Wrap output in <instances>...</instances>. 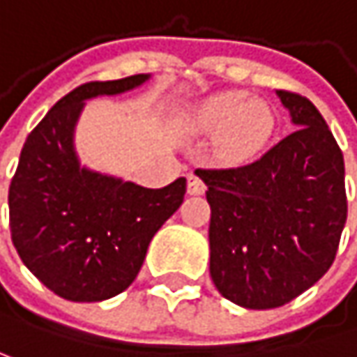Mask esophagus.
Wrapping results in <instances>:
<instances>
[{"instance_id": "esophagus-1", "label": "esophagus", "mask_w": 357, "mask_h": 357, "mask_svg": "<svg viewBox=\"0 0 357 357\" xmlns=\"http://www.w3.org/2000/svg\"><path fill=\"white\" fill-rule=\"evenodd\" d=\"M187 191H189V195H203V192L207 191V187H205V183L197 174H189V178H187Z\"/></svg>"}]
</instances>
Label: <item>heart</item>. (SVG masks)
Here are the masks:
<instances>
[{
  "instance_id": "obj_1",
  "label": "heart",
  "mask_w": 357,
  "mask_h": 357,
  "mask_svg": "<svg viewBox=\"0 0 357 357\" xmlns=\"http://www.w3.org/2000/svg\"><path fill=\"white\" fill-rule=\"evenodd\" d=\"M195 132L215 134V150L223 160L243 162L266 148L274 132V115L264 101L248 99L242 91H223L199 101L187 114Z\"/></svg>"
}]
</instances>
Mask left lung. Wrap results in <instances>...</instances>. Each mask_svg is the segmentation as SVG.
Wrapping results in <instances>:
<instances>
[{
	"instance_id": "1",
	"label": "left lung",
	"mask_w": 357,
	"mask_h": 357,
	"mask_svg": "<svg viewBox=\"0 0 357 357\" xmlns=\"http://www.w3.org/2000/svg\"><path fill=\"white\" fill-rule=\"evenodd\" d=\"M294 130L238 168L195 170L211 207L209 272L217 291L245 309H274L329 270L344 231V154L317 107L276 91Z\"/></svg>"
}]
</instances>
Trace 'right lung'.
<instances>
[{
    "instance_id": "right-lung-1",
    "label": "right lung",
    "mask_w": 357,
    "mask_h": 357,
    "mask_svg": "<svg viewBox=\"0 0 357 357\" xmlns=\"http://www.w3.org/2000/svg\"><path fill=\"white\" fill-rule=\"evenodd\" d=\"M150 73L81 85L52 105L22 148L10 185L12 242L28 270L66 301L97 303L123 293L138 276L154 234L187 192L181 176L146 189L81 165L75 146L89 99L121 95Z\"/></svg>"
}]
</instances>
